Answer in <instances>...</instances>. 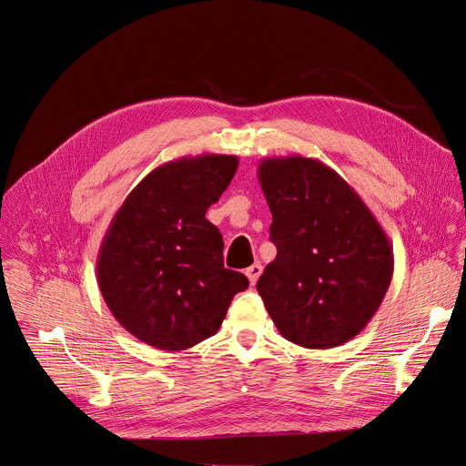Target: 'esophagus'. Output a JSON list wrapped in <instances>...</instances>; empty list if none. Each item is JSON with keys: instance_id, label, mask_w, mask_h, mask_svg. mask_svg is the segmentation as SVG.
Masks as SVG:
<instances>
[{"instance_id": "obj_1", "label": "esophagus", "mask_w": 466, "mask_h": 466, "mask_svg": "<svg viewBox=\"0 0 466 466\" xmlns=\"http://www.w3.org/2000/svg\"><path fill=\"white\" fill-rule=\"evenodd\" d=\"M245 275H247V279H248V282H250V286H255L257 284V280H258V277L262 275V266L257 262V264H252L250 268H247L245 269Z\"/></svg>"}]
</instances>
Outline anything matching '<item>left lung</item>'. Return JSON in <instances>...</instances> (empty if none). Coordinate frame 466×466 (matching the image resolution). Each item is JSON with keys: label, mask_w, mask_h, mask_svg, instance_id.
<instances>
[{"label": "left lung", "mask_w": 466, "mask_h": 466, "mask_svg": "<svg viewBox=\"0 0 466 466\" xmlns=\"http://www.w3.org/2000/svg\"><path fill=\"white\" fill-rule=\"evenodd\" d=\"M258 180L277 257L257 282L286 340L329 350L357 336L383 303L392 245L357 191L325 163L266 157Z\"/></svg>", "instance_id": "1"}]
</instances>
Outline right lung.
I'll list each match as a JSON object with an SVG mask.
<instances>
[{"instance_id": "right-lung-1", "label": "right lung", "mask_w": 466, "mask_h": 466, "mask_svg": "<svg viewBox=\"0 0 466 466\" xmlns=\"http://www.w3.org/2000/svg\"><path fill=\"white\" fill-rule=\"evenodd\" d=\"M238 163L227 154L163 163L126 197L102 239V298L126 330L156 350L182 351L214 336L248 286L225 268L223 236L204 218Z\"/></svg>"}]
</instances>
